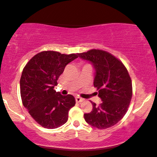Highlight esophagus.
Returning <instances> with one entry per match:
<instances>
[{"instance_id": "esophagus-1", "label": "esophagus", "mask_w": 157, "mask_h": 157, "mask_svg": "<svg viewBox=\"0 0 157 157\" xmlns=\"http://www.w3.org/2000/svg\"><path fill=\"white\" fill-rule=\"evenodd\" d=\"M75 100H76L77 102H82V101H83L85 100H84V99H82V98H79V97H76Z\"/></svg>"}]
</instances>
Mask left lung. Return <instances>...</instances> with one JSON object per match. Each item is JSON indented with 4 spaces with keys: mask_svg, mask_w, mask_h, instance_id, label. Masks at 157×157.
Returning <instances> with one entry per match:
<instances>
[{
    "mask_svg": "<svg viewBox=\"0 0 157 157\" xmlns=\"http://www.w3.org/2000/svg\"><path fill=\"white\" fill-rule=\"evenodd\" d=\"M94 69V86L101 100L90 113L84 114L86 122L98 129L111 127L123 118L132 96V85L127 70L122 62L109 52L91 50L78 54Z\"/></svg>",
    "mask_w": 157,
    "mask_h": 157,
    "instance_id": "1",
    "label": "left lung"
}]
</instances>
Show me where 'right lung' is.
I'll list each match as a JSON object with an SVG mask.
<instances>
[{
	"label": "right lung",
	"mask_w": 157,
	"mask_h": 157,
	"mask_svg": "<svg viewBox=\"0 0 157 157\" xmlns=\"http://www.w3.org/2000/svg\"><path fill=\"white\" fill-rule=\"evenodd\" d=\"M78 57V54L43 51L35 55L24 67L20 80L22 101L42 127L56 129L67 122L75 99L71 94L62 95L54 87L65 66Z\"/></svg>",
	"instance_id": "right-lung-1"
}]
</instances>
